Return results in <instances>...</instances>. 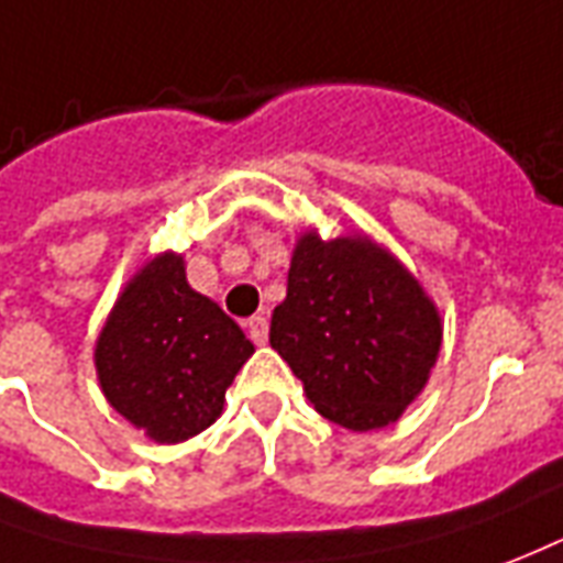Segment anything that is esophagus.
Instances as JSON below:
<instances>
[{"label": "esophagus", "mask_w": 563, "mask_h": 563, "mask_svg": "<svg viewBox=\"0 0 563 563\" xmlns=\"http://www.w3.org/2000/svg\"><path fill=\"white\" fill-rule=\"evenodd\" d=\"M249 339H252L254 344H266V339H269V321H266L264 314H254V318H249Z\"/></svg>", "instance_id": "34e87169"}]
</instances>
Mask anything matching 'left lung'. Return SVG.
<instances>
[{"label":"left lung","instance_id":"8db88e82","mask_svg":"<svg viewBox=\"0 0 563 563\" xmlns=\"http://www.w3.org/2000/svg\"><path fill=\"white\" fill-rule=\"evenodd\" d=\"M269 344L318 413L368 432L399 420L420 396L441 351V318L417 278L375 242L306 233Z\"/></svg>","mask_w":563,"mask_h":563}]
</instances>
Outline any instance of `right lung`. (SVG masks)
Listing matches in <instances>:
<instances>
[{
	"label": "right lung",
	"instance_id": "add662e5",
	"mask_svg": "<svg viewBox=\"0 0 563 563\" xmlns=\"http://www.w3.org/2000/svg\"><path fill=\"white\" fill-rule=\"evenodd\" d=\"M254 344L191 290L176 254L143 266L122 290L96 344L108 401L158 444H179L219 420L224 393Z\"/></svg>",
	"mask_w": 563,
	"mask_h": 563
}]
</instances>
